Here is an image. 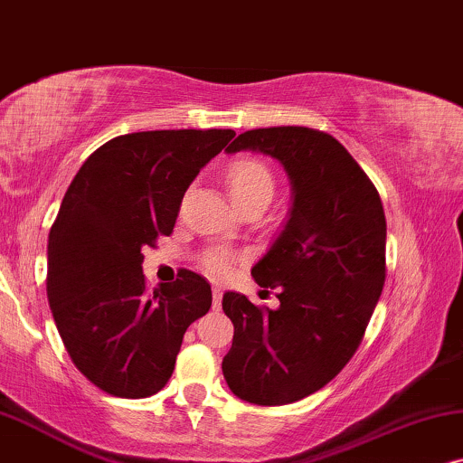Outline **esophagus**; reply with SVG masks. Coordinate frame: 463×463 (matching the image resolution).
<instances>
[{"mask_svg": "<svg viewBox=\"0 0 463 463\" xmlns=\"http://www.w3.org/2000/svg\"><path fill=\"white\" fill-rule=\"evenodd\" d=\"M212 296H213V309H220V307H222V289L213 288Z\"/></svg>", "mask_w": 463, "mask_h": 463, "instance_id": "1", "label": "esophagus"}]
</instances>
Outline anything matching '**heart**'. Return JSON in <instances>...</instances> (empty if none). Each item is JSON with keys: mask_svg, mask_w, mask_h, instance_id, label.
Segmentation results:
<instances>
[{"mask_svg": "<svg viewBox=\"0 0 463 463\" xmlns=\"http://www.w3.org/2000/svg\"><path fill=\"white\" fill-rule=\"evenodd\" d=\"M226 186L232 203L241 209L254 201H270L275 193V177L260 160L239 158L228 167ZM203 269L213 279H224L232 270V256L224 250L209 251L203 260Z\"/></svg>", "mask_w": 463, "mask_h": 463, "instance_id": "heart-1", "label": "heart"}]
</instances>
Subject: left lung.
<instances>
[{
    "label": "left lung",
    "instance_id": "1",
    "mask_svg": "<svg viewBox=\"0 0 463 463\" xmlns=\"http://www.w3.org/2000/svg\"><path fill=\"white\" fill-rule=\"evenodd\" d=\"M279 160L292 184L289 218L251 269L279 307H256L226 292L235 326L222 360L231 392L245 402L281 406L330 383L364 338L385 283V212L374 184L324 131L270 127L245 131L226 147Z\"/></svg>",
    "mask_w": 463,
    "mask_h": 463
}]
</instances>
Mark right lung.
Masks as SVG:
<instances>
[{
  "mask_svg": "<svg viewBox=\"0 0 463 463\" xmlns=\"http://www.w3.org/2000/svg\"><path fill=\"white\" fill-rule=\"evenodd\" d=\"M232 137L231 128L120 135L67 188L48 235L46 292L67 354L99 390H163L184 332L212 307V286L186 269L147 294L141 250L174 232L184 193Z\"/></svg>",
  "mask_w": 463,
  "mask_h": 463,
  "instance_id": "1",
  "label": "right lung"
}]
</instances>
